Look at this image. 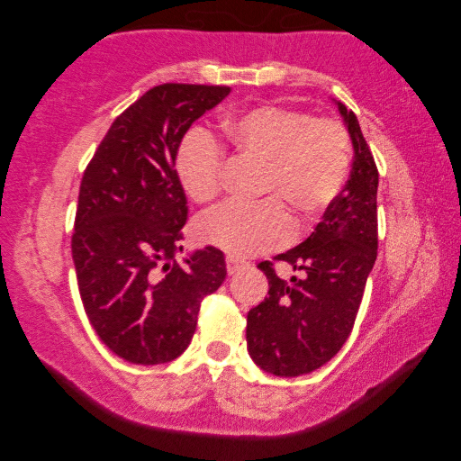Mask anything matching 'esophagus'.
Masks as SVG:
<instances>
[{
  "label": "esophagus",
  "instance_id": "1",
  "mask_svg": "<svg viewBox=\"0 0 461 461\" xmlns=\"http://www.w3.org/2000/svg\"><path fill=\"white\" fill-rule=\"evenodd\" d=\"M249 266H251L249 261H243V259H238V258L225 259V267H228L230 276H236V273H240V271H246V269H249Z\"/></svg>",
  "mask_w": 461,
  "mask_h": 461
}]
</instances>
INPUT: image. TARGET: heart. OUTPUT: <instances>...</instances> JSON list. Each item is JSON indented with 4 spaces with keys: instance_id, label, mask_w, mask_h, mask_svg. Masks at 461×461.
Masks as SVG:
<instances>
[{
    "instance_id": "obj_1",
    "label": "heart",
    "mask_w": 461,
    "mask_h": 461,
    "mask_svg": "<svg viewBox=\"0 0 461 461\" xmlns=\"http://www.w3.org/2000/svg\"><path fill=\"white\" fill-rule=\"evenodd\" d=\"M240 154L266 162L259 203H223L203 213L195 236L230 256L248 258L277 249L293 238L291 212L315 220L339 198L350 166V140L342 124L312 119L289 106L263 104L223 124ZM223 154L208 134L185 136L176 174L194 202L208 203L221 190Z\"/></svg>"
}]
</instances>
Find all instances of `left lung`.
I'll use <instances>...</instances> for the list:
<instances>
[{
    "mask_svg": "<svg viewBox=\"0 0 461 461\" xmlns=\"http://www.w3.org/2000/svg\"><path fill=\"white\" fill-rule=\"evenodd\" d=\"M355 158L350 178L315 231L276 259L301 277H277L271 261L259 269L269 281L267 297L248 312V350L259 368L276 376H301L337 355L345 345L376 261L378 170L357 114L337 101Z\"/></svg>",
    "mask_w": 461,
    "mask_h": 461,
    "instance_id": "left-lung-1",
    "label": "left lung"
}]
</instances>
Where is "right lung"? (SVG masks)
<instances>
[{
  "label": "right lung",
  "instance_id": "obj_1",
  "mask_svg": "<svg viewBox=\"0 0 461 461\" xmlns=\"http://www.w3.org/2000/svg\"><path fill=\"white\" fill-rule=\"evenodd\" d=\"M230 86L164 83L116 116L79 190L71 240L83 307L96 335L132 365L188 348L202 299L225 279L212 246L178 263L188 202L174 170L194 121Z\"/></svg>",
  "mask_w": 461,
  "mask_h": 461
}]
</instances>
